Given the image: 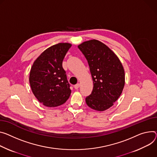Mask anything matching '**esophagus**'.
Returning a JSON list of instances; mask_svg holds the SVG:
<instances>
[{
  "label": "esophagus",
  "mask_w": 157,
  "mask_h": 157,
  "mask_svg": "<svg viewBox=\"0 0 157 157\" xmlns=\"http://www.w3.org/2000/svg\"><path fill=\"white\" fill-rule=\"evenodd\" d=\"M79 86H80V84L79 83H78V84H76V85H75V86H74V87H75V88L76 90H78L79 88Z\"/></svg>",
  "instance_id": "34e87169"
}]
</instances>
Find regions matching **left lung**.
<instances>
[{
    "mask_svg": "<svg viewBox=\"0 0 157 157\" xmlns=\"http://www.w3.org/2000/svg\"><path fill=\"white\" fill-rule=\"evenodd\" d=\"M78 48L86 58L93 81L91 94L86 103L91 109L103 111L120 96L125 82L123 66L108 46L96 39L84 41Z\"/></svg>",
    "mask_w": 157,
    "mask_h": 157,
    "instance_id": "left-lung-1",
    "label": "left lung"
}]
</instances>
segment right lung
<instances>
[{
	"label": "right lung",
	"mask_w": 157,
	"mask_h": 157,
	"mask_svg": "<svg viewBox=\"0 0 157 157\" xmlns=\"http://www.w3.org/2000/svg\"><path fill=\"white\" fill-rule=\"evenodd\" d=\"M71 46L68 42H60L48 48L31 67L29 83L32 91L45 106H61L70 96L71 90L63 67V61Z\"/></svg>",
	"instance_id": "add662e5"
}]
</instances>
